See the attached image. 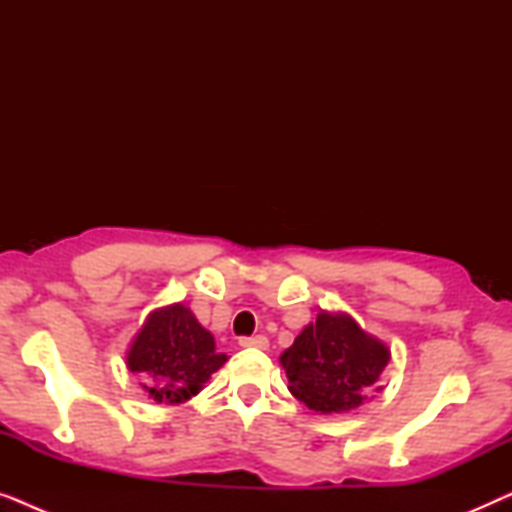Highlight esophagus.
Instances as JSON below:
<instances>
[{
	"mask_svg": "<svg viewBox=\"0 0 512 512\" xmlns=\"http://www.w3.org/2000/svg\"><path fill=\"white\" fill-rule=\"evenodd\" d=\"M242 347H254V349H268V338L265 335H247V338H240Z\"/></svg>",
	"mask_w": 512,
	"mask_h": 512,
	"instance_id": "34e87169",
	"label": "esophagus"
}]
</instances>
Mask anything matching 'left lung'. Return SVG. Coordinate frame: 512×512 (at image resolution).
Here are the masks:
<instances>
[{
  "label": "left lung",
  "mask_w": 512,
  "mask_h": 512,
  "mask_svg": "<svg viewBox=\"0 0 512 512\" xmlns=\"http://www.w3.org/2000/svg\"><path fill=\"white\" fill-rule=\"evenodd\" d=\"M389 363V349L363 333L347 314L321 312L282 354L289 391L321 415L368 401Z\"/></svg>",
  "instance_id": "1"
}]
</instances>
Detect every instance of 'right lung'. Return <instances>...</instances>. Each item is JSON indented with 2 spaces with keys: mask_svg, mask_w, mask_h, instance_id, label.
Returning a JSON list of instances; mask_svg holds the SVG:
<instances>
[{
  "mask_svg": "<svg viewBox=\"0 0 512 512\" xmlns=\"http://www.w3.org/2000/svg\"><path fill=\"white\" fill-rule=\"evenodd\" d=\"M226 361L216 354L214 335L181 303L153 312L128 352V368L142 375L144 391L172 405L198 394Z\"/></svg>",
  "mask_w": 512,
  "mask_h": 512,
  "instance_id": "add662e5",
  "label": "right lung"
}]
</instances>
